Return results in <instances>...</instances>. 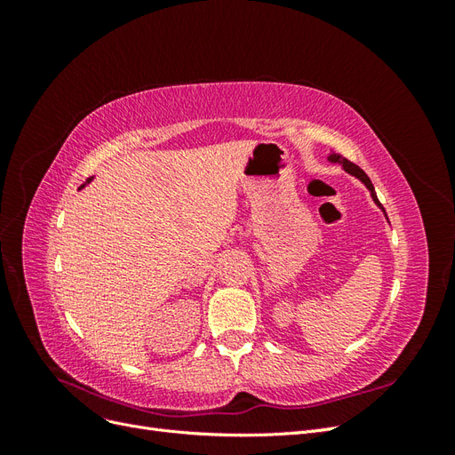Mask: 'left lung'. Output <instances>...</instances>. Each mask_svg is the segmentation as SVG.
<instances>
[{
	"label": "left lung",
	"mask_w": 455,
	"mask_h": 455,
	"mask_svg": "<svg viewBox=\"0 0 455 455\" xmlns=\"http://www.w3.org/2000/svg\"><path fill=\"white\" fill-rule=\"evenodd\" d=\"M328 161H330V163H338V164H341L343 171L349 172V174H351V176H355V178H359V180L366 186V189L370 191L371 201H374V203L379 206V209H381V212L385 214V209L381 206V203L378 201V196H376V191H374V186H371V180H370V178L366 176V172H364L361 167H356L355 163H351V161H347V159L343 157V156L336 154V151H330V154H328ZM385 218H387V214H385Z\"/></svg>",
	"instance_id": "1"
}]
</instances>
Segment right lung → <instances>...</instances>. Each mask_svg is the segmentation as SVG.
<instances>
[{"instance_id": "add662e5", "label": "right lung", "mask_w": 455, "mask_h": 455, "mask_svg": "<svg viewBox=\"0 0 455 455\" xmlns=\"http://www.w3.org/2000/svg\"><path fill=\"white\" fill-rule=\"evenodd\" d=\"M92 178H94V176H91V178H87V182H85V184H84V186H81V188H79V189H84V188H85V186H87V184H91V182H92Z\"/></svg>"}]
</instances>
